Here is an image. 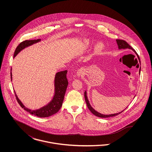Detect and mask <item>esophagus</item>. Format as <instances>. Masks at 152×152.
Returning a JSON list of instances; mask_svg holds the SVG:
<instances>
[{
	"mask_svg": "<svg viewBox=\"0 0 152 152\" xmlns=\"http://www.w3.org/2000/svg\"><path fill=\"white\" fill-rule=\"evenodd\" d=\"M84 73V71L83 69L82 68H80L79 69L78 71H77V75L78 76H81L82 75H83V74Z\"/></svg>",
	"mask_w": 152,
	"mask_h": 152,
	"instance_id": "esophagus-1",
	"label": "esophagus"
}]
</instances>
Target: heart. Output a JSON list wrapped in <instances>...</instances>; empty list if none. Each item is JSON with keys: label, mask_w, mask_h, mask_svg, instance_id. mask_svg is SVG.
Instances as JSON below:
<instances>
[{"label": "heart", "mask_w": 152, "mask_h": 152, "mask_svg": "<svg viewBox=\"0 0 152 152\" xmlns=\"http://www.w3.org/2000/svg\"><path fill=\"white\" fill-rule=\"evenodd\" d=\"M92 44V43H91V42L90 41V40H88L87 42V44L88 45H91ZM98 48H99V49H100L101 48V45H100V44H99L98 45Z\"/></svg>", "instance_id": "heart-1"}]
</instances>
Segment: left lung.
Listing matches in <instances>:
<instances>
[{
	"mask_svg": "<svg viewBox=\"0 0 152 152\" xmlns=\"http://www.w3.org/2000/svg\"><path fill=\"white\" fill-rule=\"evenodd\" d=\"M116 43H117V44H118V48H119V50H121V49H127V48L132 50L135 53V54L137 55V58H138V59H139V62H140V59H139V56L137 55V53L135 51V50L130 46L129 44L128 43L126 42H125V40H118H118H116ZM140 69H141V67H140V69H139V74H140ZM84 96H85V99H86V103H87L88 108V109L90 110V111H91L94 115H95V116H98V117H100V118H108V117L115 116H116V115H118L120 114V113H122L124 110H125V109H124V110H122V111H121V112H119V113H116L110 114V115H104V114H102V113H99V112L96 111L93 108L91 107V105H90L89 102V101H88V97H87V91H86L85 92H84Z\"/></svg>",
	"mask_w": 152,
	"mask_h": 152,
	"instance_id": "8db88e82",
	"label": "left lung"
}]
</instances>
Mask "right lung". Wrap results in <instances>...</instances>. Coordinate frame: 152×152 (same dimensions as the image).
Returning a JSON list of instances; mask_svg holds the SVG:
<instances>
[{
  "label": "right lung",
  "mask_w": 152,
  "mask_h": 152,
  "mask_svg": "<svg viewBox=\"0 0 152 152\" xmlns=\"http://www.w3.org/2000/svg\"><path fill=\"white\" fill-rule=\"evenodd\" d=\"M40 41H41V39H37V40H25L22 43H20L17 47L15 51L14 58L24 48L28 46H30L33 44L40 42ZM66 73H67V70L58 72L57 73H56L55 76V79H54V91H54V96L52 100L44 107H43L42 108L39 109L33 110L27 108H26L25 106L22 104L20 100L18 97L15 91V96L18 103L21 106L22 108L24 109L25 110L29 112L30 114L34 115L40 118L48 117L56 113L57 112H58V110L62 107L66 89L68 84V82L66 78ZM10 76H11V80H12V69H11Z\"/></svg>",
  "instance_id": "obj_1"
}]
</instances>
